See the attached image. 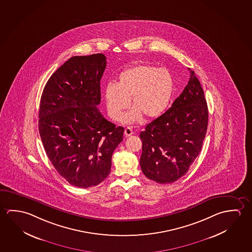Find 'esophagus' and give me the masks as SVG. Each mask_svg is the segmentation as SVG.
Instances as JSON below:
<instances>
[{
  "mask_svg": "<svg viewBox=\"0 0 252 252\" xmlns=\"http://www.w3.org/2000/svg\"><path fill=\"white\" fill-rule=\"evenodd\" d=\"M133 134V131H132V129L131 127H126L125 129V135L126 137L131 136Z\"/></svg>",
  "mask_w": 252,
  "mask_h": 252,
  "instance_id": "esophagus-1",
  "label": "esophagus"
}]
</instances>
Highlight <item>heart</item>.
<instances>
[{"instance_id":"heart-1","label":"heart","mask_w":252,"mask_h":252,"mask_svg":"<svg viewBox=\"0 0 252 252\" xmlns=\"http://www.w3.org/2000/svg\"><path fill=\"white\" fill-rule=\"evenodd\" d=\"M173 77L163 67L149 64H137L122 71L116 83H108L104 89L107 112L112 120L124 118L131 99L134 108L126 117V123H136L142 119H155L165 112L173 95Z\"/></svg>"}]
</instances>
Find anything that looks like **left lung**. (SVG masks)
Instances as JSON below:
<instances>
[{
    "mask_svg": "<svg viewBox=\"0 0 252 252\" xmlns=\"http://www.w3.org/2000/svg\"><path fill=\"white\" fill-rule=\"evenodd\" d=\"M208 124L204 91L193 71L181 95L140 132L141 170L159 184L185 176L202 148Z\"/></svg>",
    "mask_w": 252,
    "mask_h": 252,
    "instance_id": "left-lung-1",
    "label": "left lung"
}]
</instances>
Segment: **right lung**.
Listing matches in <instances>:
<instances>
[{
    "label": "right lung",
    "instance_id": "obj_1",
    "mask_svg": "<svg viewBox=\"0 0 252 252\" xmlns=\"http://www.w3.org/2000/svg\"><path fill=\"white\" fill-rule=\"evenodd\" d=\"M102 54L74 56L52 74L42 93L38 131L52 164L72 186L99 185L111 172L112 154L124 127L103 118Z\"/></svg>",
    "mask_w": 252,
    "mask_h": 252
}]
</instances>
